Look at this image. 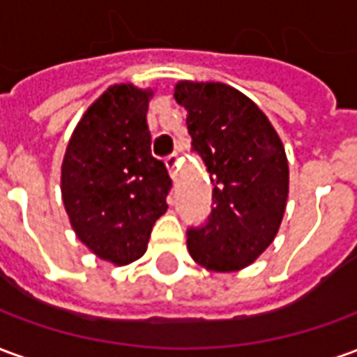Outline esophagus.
<instances>
[{"instance_id": "esophagus-1", "label": "esophagus", "mask_w": 357, "mask_h": 357, "mask_svg": "<svg viewBox=\"0 0 357 357\" xmlns=\"http://www.w3.org/2000/svg\"><path fill=\"white\" fill-rule=\"evenodd\" d=\"M166 166H168V172H170L172 178H176V176H178V170H179L178 155H176V153L166 158Z\"/></svg>"}]
</instances>
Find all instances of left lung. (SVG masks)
<instances>
[{"label":"left lung","instance_id":"left-lung-1","mask_svg":"<svg viewBox=\"0 0 357 357\" xmlns=\"http://www.w3.org/2000/svg\"><path fill=\"white\" fill-rule=\"evenodd\" d=\"M174 97L187 110L191 151L214 187L206 222L187 229L189 255L214 271H237L271 245L283 220V143L262 110L225 84L179 82Z\"/></svg>","mask_w":357,"mask_h":357}]
</instances>
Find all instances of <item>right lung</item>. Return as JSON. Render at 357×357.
<instances>
[{"instance_id": "obj_1", "label": "right lung", "mask_w": 357, "mask_h": 357, "mask_svg": "<svg viewBox=\"0 0 357 357\" xmlns=\"http://www.w3.org/2000/svg\"><path fill=\"white\" fill-rule=\"evenodd\" d=\"M149 95L126 84L107 89L78 122L63 160L61 191L74 231L118 266L145 255L168 208L172 179L151 155Z\"/></svg>"}]
</instances>
